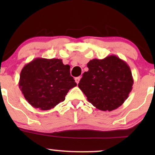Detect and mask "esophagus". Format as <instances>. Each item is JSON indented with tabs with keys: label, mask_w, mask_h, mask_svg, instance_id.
<instances>
[{
	"label": "esophagus",
	"mask_w": 155,
	"mask_h": 155,
	"mask_svg": "<svg viewBox=\"0 0 155 155\" xmlns=\"http://www.w3.org/2000/svg\"><path fill=\"white\" fill-rule=\"evenodd\" d=\"M80 79H81V77H80V76H79V77H76L75 78V81L76 82V84H79Z\"/></svg>",
	"instance_id": "34e87169"
}]
</instances>
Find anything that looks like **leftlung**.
<instances>
[{
  "instance_id": "1",
  "label": "left lung",
  "mask_w": 155,
  "mask_h": 155,
  "mask_svg": "<svg viewBox=\"0 0 155 155\" xmlns=\"http://www.w3.org/2000/svg\"><path fill=\"white\" fill-rule=\"evenodd\" d=\"M79 87L87 101L97 109L111 111L119 108L128 97L133 79L129 65L116 55L87 63Z\"/></svg>"
}]
</instances>
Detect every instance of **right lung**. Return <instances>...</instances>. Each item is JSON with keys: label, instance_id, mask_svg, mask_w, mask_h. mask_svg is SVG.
Wrapping results in <instances>:
<instances>
[{"label": "right lung", "instance_id": "obj_1", "mask_svg": "<svg viewBox=\"0 0 155 155\" xmlns=\"http://www.w3.org/2000/svg\"><path fill=\"white\" fill-rule=\"evenodd\" d=\"M76 86L70 65L61 59L38 58L26 64L20 73L19 87L33 108L50 110L65 100L69 90Z\"/></svg>", "mask_w": 155, "mask_h": 155}]
</instances>
